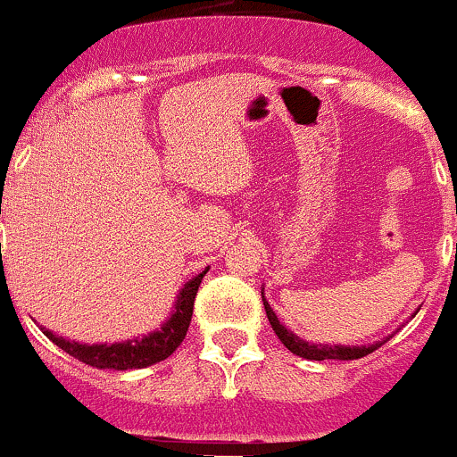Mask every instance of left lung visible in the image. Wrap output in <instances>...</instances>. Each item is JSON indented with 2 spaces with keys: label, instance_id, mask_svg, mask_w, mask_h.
<instances>
[{
  "label": "left lung",
  "instance_id": "left-lung-1",
  "mask_svg": "<svg viewBox=\"0 0 457 457\" xmlns=\"http://www.w3.org/2000/svg\"><path fill=\"white\" fill-rule=\"evenodd\" d=\"M262 304H265L269 324H271L273 333L278 335V339H280V342L285 344L293 354H297V357L311 359V361H326V359H339V361H350V359H361V357H366V354L374 353L377 348H381V344H383V342H377L372 345H353V348H348V345H321V344L302 342L297 335H293L291 330H287L285 326L278 321V317H276V313H273L271 306H269L265 295H262ZM386 342H387V339H386Z\"/></svg>",
  "mask_w": 457,
  "mask_h": 457
}]
</instances>
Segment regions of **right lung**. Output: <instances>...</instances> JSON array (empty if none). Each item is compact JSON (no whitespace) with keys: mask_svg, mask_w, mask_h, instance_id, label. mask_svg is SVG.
Returning a JSON list of instances; mask_svg holds the SVG:
<instances>
[{"mask_svg":"<svg viewBox=\"0 0 457 457\" xmlns=\"http://www.w3.org/2000/svg\"><path fill=\"white\" fill-rule=\"evenodd\" d=\"M205 273H208V267H205L199 276L192 278L190 282H186L184 289L179 291V297H177L175 313L170 315V320H168L160 330H155V333L146 335V337L142 339H129V342L112 345H87L56 337L50 330H43V333H46V337L50 339L52 344H56L61 350H65L67 354H71V357L87 363L91 368L136 370L153 366V363H160L164 361L166 357H170L186 339V333H188V326L192 320V306H195L196 291H199V285L201 280H204Z\"/></svg>","mask_w":457,"mask_h":457,"instance_id":"add662e5","label":"right lung"}]
</instances>
